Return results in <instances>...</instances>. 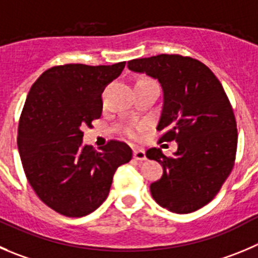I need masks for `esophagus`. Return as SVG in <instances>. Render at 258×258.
I'll return each instance as SVG.
<instances>
[{"label":"esophagus","mask_w":258,"mask_h":258,"mask_svg":"<svg viewBox=\"0 0 258 258\" xmlns=\"http://www.w3.org/2000/svg\"><path fill=\"white\" fill-rule=\"evenodd\" d=\"M133 156L134 158L137 159V161H146V152H144V149H141V148H137L133 151Z\"/></svg>","instance_id":"1"}]
</instances>
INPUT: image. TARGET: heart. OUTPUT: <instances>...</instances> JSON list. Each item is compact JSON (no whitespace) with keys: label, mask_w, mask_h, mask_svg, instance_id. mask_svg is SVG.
Here are the masks:
<instances>
[{"label":"heart","mask_w":258,"mask_h":258,"mask_svg":"<svg viewBox=\"0 0 258 258\" xmlns=\"http://www.w3.org/2000/svg\"><path fill=\"white\" fill-rule=\"evenodd\" d=\"M138 132H139V129L137 126H131L126 129V134L133 139L138 138Z\"/></svg>","instance_id":"obj_1"}]
</instances>
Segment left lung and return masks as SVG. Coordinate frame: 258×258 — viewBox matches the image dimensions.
Wrapping results in <instances>:
<instances>
[{
  "mask_svg": "<svg viewBox=\"0 0 258 258\" xmlns=\"http://www.w3.org/2000/svg\"><path fill=\"white\" fill-rule=\"evenodd\" d=\"M127 68L159 82L163 94L157 131L162 142L175 141L166 157L159 148L147 158L163 167L151 183L156 203L177 214L195 212L214 199L233 168L237 124L222 83L205 64L177 54H159L127 62Z\"/></svg>",
  "mask_w": 258,
  "mask_h": 258,
  "instance_id": "8db88e82",
  "label": "left lung"
}]
</instances>
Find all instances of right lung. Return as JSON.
<instances>
[{"label":"right lung","mask_w":258,"mask_h":258,"mask_svg":"<svg viewBox=\"0 0 258 258\" xmlns=\"http://www.w3.org/2000/svg\"><path fill=\"white\" fill-rule=\"evenodd\" d=\"M124 67L125 62L58 66L29 91L17 133L24 171L44 204L66 217L96 210L109 195L116 168L133 156L117 141L95 151L83 144L81 131L101 116L102 92Z\"/></svg>","instance_id":"obj_1"}]
</instances>
